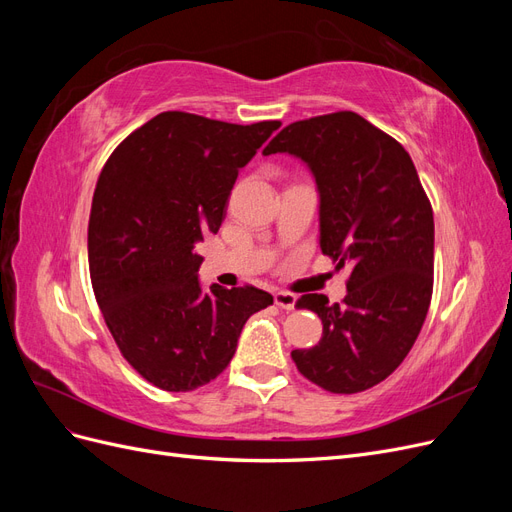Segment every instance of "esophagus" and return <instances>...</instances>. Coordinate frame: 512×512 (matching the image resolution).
Wrapping results in <instances>:
<instances>
[{
    "label": "esophagus",
    "instance_id": "1",
    "mask_svg": "<svg viewBox=\"0 0 512 512\" xmlns=\"http://www.w3.org/2000/svg\"><path fill=\"white\" fill-rule=\"evenodd\" d=\"M275 305L290 312V309H294V305H297V297L290 292H275Z\"/></svg>",
    "mask_w": 512,
    "mask_h": 512
}]
</instances>
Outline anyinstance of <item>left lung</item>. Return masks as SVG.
Wrapping results in <instances>:
<instances>
[{"label": "left lung", "mask_w": 512, "mask_h": 512, "mask_svg": "<svg viewBox=\"0 0 512 512\" xmlns=\"http://www.w3.org/2000/svg\"><path fill=\"white\" fill-rule=\"evenodd\" d=\"M290 153L314 175L320 250L350 267L344 303L303 294L320 342L292 350L301 374L331 393L376 386L414 346L433 290V211L408 151L352 111L294 121L262 151Z\"/></svg>", "instance_id": "1"}]
</instances>
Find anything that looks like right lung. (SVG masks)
Returning a JSON list of instances; mask_svg holds the SVG:
<instances>
[{
    "instance_id": "obj_1",
    "label": "right lung",
    "mask_w": 512,
    "mask_h": 512,
    "mask_svg": "<svg viewBox=\"0 0 512 512\" xmlns=\"http://www.w3.org/2000/svg\"><path fill=\"white\" fill-rule=\"evenodd\" d=\"M280 121L252 126L168 111L132 132L104 164L89 215V273L121 354L170 393L218 378L243 324L269 292L203 290L198 243L218 232L239 168Z\"/></svg>"
}]
</instances>
